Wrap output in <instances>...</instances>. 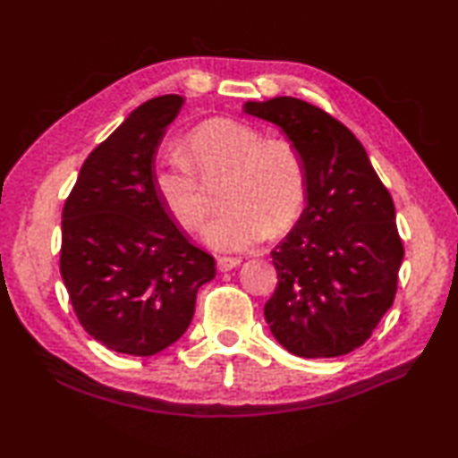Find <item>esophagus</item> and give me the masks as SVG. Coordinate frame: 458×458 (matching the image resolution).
I'll return each mask as SVG.
<instances>
[{
  "instance_id": "34e87169",
  "label": "esophagus",
  "mask_w": 458,
  "mask_h": 458,
  "mask_svg": "<svg viewBox=\"0 0 458 458\" xmlns=\"http://www.w3.org/2000/svg\"><path fill=\"white\" fill-rule=\"evenodd\" d=\"M242 264L240 258H228V256H218L216 258V269L218 271H230Z\"/></svg>"
}]
</instances>
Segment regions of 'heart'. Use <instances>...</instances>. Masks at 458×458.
<instances>
[{"label": "heart", "mask_w": 458, "mask_h": 458, "mask_svg": "<svg viewBox=\"0 0 458 458\" xmlns=\"http://www.w3.org/2000/svg\"><path fill=\"white\" fill-rule=\"evenodd\" d=\"M230 172L225 213L206 228V242L226 252L249 250L267 235L295 226L307 204L305 158L288 138H266L254 125L213 117L196 125L183 151L172 149L157 161L153 191L175 225L196 232L209 213L204 177Z\"/></svg>", "instance_id": "b5f03b06"}]
</instances>
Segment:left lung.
<instances>
[{
    "mask_svg": "<svg viewBox=\"0 0 458 458\" xmlns=\"http://www.w3.org/2000/svg\"><path fill=\"white\" fill-rule=\"evenodd\" d=\"M281 127L309 174L307 208L271 252L278 283L264 307L275 339L300 357H339L370 339L393 305L404 247L389 191L353 132L301 98L249 101Z\"/></svg>",
    "mask_w": 458,
    "mask_h": 458,
    "instance_id": "8db88e82",
    "label": "left lung"
}]
</instances>
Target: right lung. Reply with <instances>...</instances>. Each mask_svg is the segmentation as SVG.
<instances>
[{
  "mask_svg": "<svg viewBox=\"0 0 458 458\" xmlns=\"http://www.w3.org/2000/svg\"><path fill=\"white\" fill-rule=\"evenodd\" d=\"M183 97L149 98L84 161L62 215V271L78 322L108 350L153 355L187 331L215 260L158 200L155 153Z\"/></svg>",
  "mask_w": 458,
  "mask_h": 458,
  "instance_id": "right-lung-1",
  "label": "right lung"
}]
</instances>
